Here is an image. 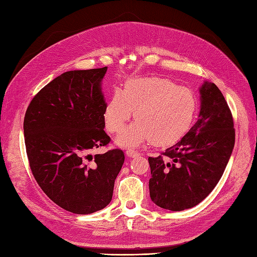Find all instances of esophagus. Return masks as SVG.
Listing matches in <instances>:
<instances>
[{"mask_svg":"<svg viewBox=\"0 0 257 257\" xmlns=\"http://www.w3.org/2000/svg\"><path fill=\"white\" fill-rule=\"evenodd\" d=\"M125 155H127V156L130 157V158H134V157L139 156L140 154H139V151H136V150H134V149H128L127 151H125Z\"/></svg>","mask_w":257,"mask_h":257,"instance_id":"34e87169","label":"esophagus"}]
</instances>
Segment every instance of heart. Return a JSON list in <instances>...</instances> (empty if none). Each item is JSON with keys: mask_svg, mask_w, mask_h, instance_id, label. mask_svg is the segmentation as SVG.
I'll return each mask as SVG.
<instances>
[{"mask_svg": "<svg viewBox=\"0 0 257 257\" xmlns=\"http://www.w3.org/2000/svg\"><path fill=\"white\" fill-rule=\"evenodd\" d=\"M135 122L119 136L121 146H139L151 140L157 146L176 143L187 134L198 110L194 92L167 78L132 79L116 90L105 108L103 119L111 134H119L132 118Z\"/></svg>", "mask_w": 257, "mask_h": 257, "instance_id": "obj_1", "label": "heart"}]
</instances>
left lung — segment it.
I'll use <instances>...</instances> for the list:
<instances>
[{
    "label": "left lung",
    "mask_w": 257,
    "mask_h": 257,
    "mask_svg": "<svg viewBox=\"0 0 257 257\" xmlns=\"http://www.w3.org/2000/svg\"><path fill=\"white\" fill-rule=\"evenodd\" d=\"M199 119L187 135L158 157H149L150 198L166 210L199 204L223 176L235 143L231 109L217 86L201 89Z\"/></svg>",
    "instance_id": "1"
}]
</instances>
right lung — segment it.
Wrapping results in <instances>:
<instances>
[{
	"label": "right lung",
	"instance_id": "right-lung-1",
	"mask_svg": "<svg viewBox=\"0 0 257 257\" xmlns=\"http://www.w3.org/2000/svg\"><path fill=\"white\" fill-rule=\"evenodd\" d=\"M107 67L70 70L33 97L24 117L30 168L37 184L62 209L90 214L110 203L124 161L120 149L91 156L110 143L105 133L101 80Z\"/></svg>",
	"mask_w": 257,
	"mask_h": 257
}]
</instances>
